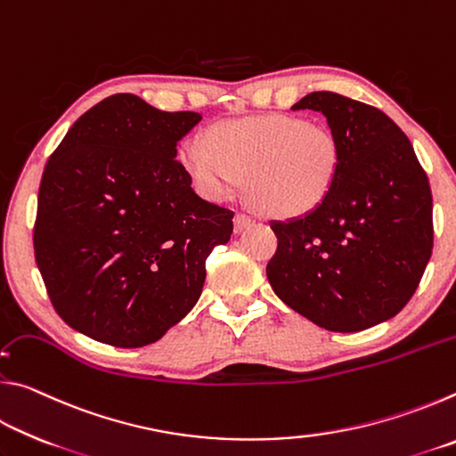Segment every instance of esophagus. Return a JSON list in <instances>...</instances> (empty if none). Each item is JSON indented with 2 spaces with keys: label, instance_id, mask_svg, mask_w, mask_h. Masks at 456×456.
<instances>
[{
  "label": "esophagus",
  "instance_id": "obj_1",
  "mask_svg": "<svg viewBox=\"0 0 456 456\" xmlns=\"http://www.w3.org/2000/svg\"><path fill=\"white\" fill-rule=\"evenodd\" d=\"M253 221L249 215H245V213H237L235 215V233H241V231H245V229H249L251 225H253Z\"/></svg>",
  "mask_w": 456,
  "mask_h": 456
}]
</instances>
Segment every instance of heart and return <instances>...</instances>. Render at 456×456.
I'll return each instance as SVG.
<instances>
[{"label": "heart", "instance_id": "b5f03b06", "mask_svg": "<svg viewBox=\"0 0 456 456\" xmlns=\"http://www.w3.org/2000/svg\"><path fill=\"white\" fill-rule=\"evenodd\" d=\"M179 163L200 195L221 200L245 179V192L256 209L291 219L326 200L342 154L330 128L269 114L219 122L209 128L207 142L184 138Z\"/></svg>", "mask_w": 456, "mask_h": 456}]
</instances>
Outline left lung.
<instances>
[{
    "label": "left lung",
    "mask_w": 456,
    "mask_h": 456,
    "mask_svg": "<svg viewBox=\"0 0 456 456\" xmlns=\"http://www.w3.org/2000/svg\"><path fill=\"white\" fill-rule=\"evenodd\" d=\"M291 110H315L338 138L339 173L312 213L272 221L267 264L275 296L330 331H360L395 318L432 253L427 173L396 122L358 100L312 92Z\"/></svg>",
    "instance_id": "left-lung-1"
}]
</instances>
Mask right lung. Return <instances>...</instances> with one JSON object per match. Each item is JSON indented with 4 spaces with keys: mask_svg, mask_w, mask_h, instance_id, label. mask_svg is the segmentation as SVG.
I'll return each mask as SVG.
<instances>
[{
    "mask_svg": "<svg viewBox=\"0 0 456 456\" xmlns=\"http://www.w3.org/2000/svg\"><path fill=\"white\" fill-rule=\"evenodd\" d=\"M197 112L114 94L74 122L44 168L36 264L68 326L117 348L163 338L197 304L233 213L200 199L176 160Z\"/></svg>",
    "mask_w": 456,
    "mask_h": 456,
    "instance_id": "1",
    "label": "right lung"
}]
</instances>
